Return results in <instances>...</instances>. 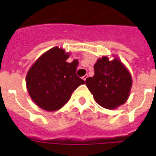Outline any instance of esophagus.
Wrapping results in <instances>:
<instances>
[{"mask_svg":"<svg viewBox=\"0 0 156 156\" xmlns=\"http://www.w3.org/2000/svg\"><path fill=\"white\" fill-rule=\"evenodd\" d=\"M88 77V76L87 75H85V76H83V80H87V78Z\"/></svg>","mask_w":156,"mask_h":156,"instance_id":"esophagus-1","label":"esophagus"}]
</instances>
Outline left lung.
I'll list each match as a JSON object with an SVG mask.
<instances>
[{
	"instance_id": "1",
	"label": "left lung",
	"mask_w": 156,
	"mask_h": 156,
	"mask_svg": "<svg viewBox=\"0 0 156 156\" xmlns=\"http://www.w3.org/2000/svg\"><path fill=\"white\" fill-rule=\"evenodd\" d=\"M98 58L94 66V75L88 77L86 84L95 101L107 109H115L127 101L131 90L130 73L119 58Z\"/></svg>"
}]
</instances>
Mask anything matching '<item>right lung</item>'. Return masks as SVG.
Instances as JSON below:
<instances>
[{
    "label": "right lung",
    "mask_w": 156,
    "mask_h": 156,
    "mask_svg": "<svg viewBox=\"0 0 156 156\" xmlns=\"http://www.w3.org/2000/svg\"><path fill=\"white\" fill-rule=\"evenodd\" d=\"M69 56L63 48L54 47L41 55L27 73V91L34 103L45 111L62 108L73 92L85 83L76 76L78 60L66 62Z\"/></svg>",
    "instance_id": "add662e5"
}]
</instances>
